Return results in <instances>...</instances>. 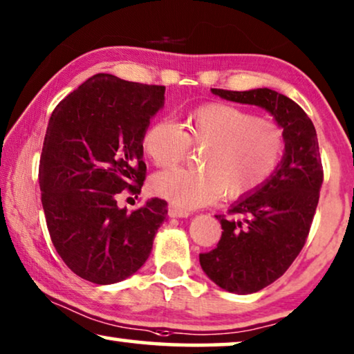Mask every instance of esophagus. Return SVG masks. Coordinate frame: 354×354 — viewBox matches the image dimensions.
<instances>
[{
    "mask_svg": "<svg viewBox=\"0 0 354 354\" xmlns=\"http://www.w3.org/2000/svg\"><path fill=\"white\" fill-rule=\"evenodd\" d=\"M167 214H169V217H178V218H180V217H188V215H189L188 211H183V209L174 206V204H171V206H169Z\"/></svg>",
    "mask_w": 354,
    "mask_h": 354,
    "instance_id": "obj_1",
    "label": "esophagus"
}]
</instances>
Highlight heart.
Instances as JSON below:
<instances>
[{
	"instance_id": "b5f03b06",
	"label": "heart",
	"mask_w": 354,
	"mask_h": 354,
	"mask_svg": "<svg viewBox=\"0 0 354 354\" xmlns=\"http://www.w3.org/2000/svg\"><path fill=\"white\" fill-rule=\"evenodd\" d=\"M142 148L153 165L171 167L189 148H204L201 171L171 169L151 178V192L192 211L225 194L241 199L262 188L283 162L286 136L276 122L236 105L212 102L187 113L180 126L155 121L143 132Z\"/></svg>"
}]
</instances>
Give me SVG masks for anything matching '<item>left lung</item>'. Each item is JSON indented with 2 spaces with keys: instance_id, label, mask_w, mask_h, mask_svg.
Wrapping results in <instances>:
<instances>
[{
  "instance_id": "obj_1",
  "label": "left lung",
  "mask_w": 354,
  "mask_h": 354,
  "mask_svg": "<svg viewBox=\"0 0 354 354\" xmlns=\"http://www.w3.org/2000/svg\"><path fill=\"white\" fill-rule=\"evenodd\" d=\"M222 99L262 106L286 136V153L265 185L238 199L222 225L217 248L199 254L204 273L218 288L254 294L274 283L300 254L313 222L322 172L316 129L304 110L279 92L212 89Z\"/></svg>"
}]
</instances>
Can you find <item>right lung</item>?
Returning <instances> with one entry per match:
<instances>
[{
    "instance_id": "obj_1",
    "label": "right lung",
    "mask_w": 354,
    "mask_h": 354,
    "mask_svg": "<svg viewBox=\"0 0 354 354\" xmlns=\"http://www.w3.org/2000/svg\"><path fill=\"white\" fill-rule=\"evenodd\" d=\"M165 86L99 73L50 115L39 158V188L55 250L80 278L113 284L147 262L167 203L118 207L122 189L145 180L142 137L165 105Z\"/></svg>"
}]
</instances>
